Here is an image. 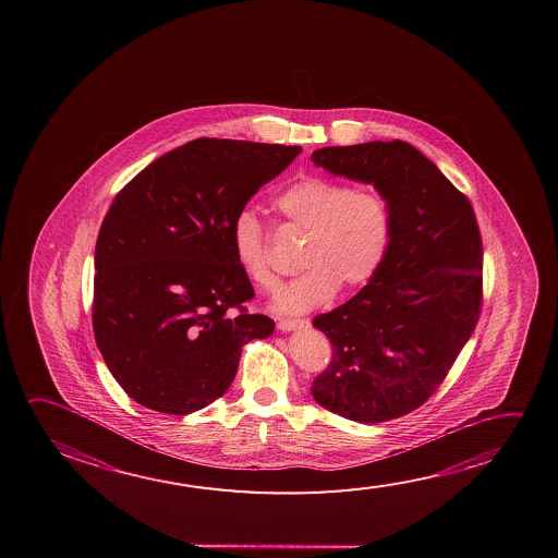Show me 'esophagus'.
Wrapping results in <instances>:
<instances>
[{"label": "esophagus", "instance_id": "obj_1", "mask_svg": "<svg viewBox=\"0 0 558 558\" xmlns=\"http://www.w3.org/2000/svg\"><path fill=\"white\" fill-rule=\"evenodd\" d=\"M307 327H310V320L307 319H280V323H278V329L282 330V332L307 329Z\"/></svg>", "mask_w": 558, "mask_h": 558}]
</instances>
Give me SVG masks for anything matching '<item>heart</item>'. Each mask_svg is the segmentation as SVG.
Returning <instances> with one entry per match:
<instances>
[{
    "label": "heart",
    "instance_id": "heart-1",
    "mask_svg": "<svg viewBox=\"0 0 558 558\" xmlns=\"http://www.w3.org/2000/svg\"><path fill=\"white\" fill-rule=\"evenodd\" d=\"M272 210L305 231L300 266L305 268L276 293V311L305 313L337 293L369 282L384 265L393 239V210L384 192L352 189L319 174H307L276 194ZM231 245L241 272L260 290L275 288L266 231L253 211H241L231 228Z\"/></svg>",
    "mask_w": 558,
    "mask_h": 558
}]
</instances>
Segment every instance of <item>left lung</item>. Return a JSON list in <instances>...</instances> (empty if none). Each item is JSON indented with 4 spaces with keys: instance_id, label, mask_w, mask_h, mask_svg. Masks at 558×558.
Returning a JSON list of instances; mask_svg holds the SVG:
<instances>
[{
    "instance_id": "8db88e82",
    "label": "left lung",
    "mask_w": 558,
    "mask_h": 558,
    "mask_svg": "<svg viewBox=\"0 0 558 558\" xmlns=\"http://www.w3.org/2000/svg\"><path fill=\"white\" fill-rule=\"evenodd\" d=\"M311 161L384 192L393 239L379 272L313 327L332 344L311 395L364 424L428 401L473 335L483 303V241L475 211L428 157L407 142L323 147Z\"/></svg>"
}]
</instances>
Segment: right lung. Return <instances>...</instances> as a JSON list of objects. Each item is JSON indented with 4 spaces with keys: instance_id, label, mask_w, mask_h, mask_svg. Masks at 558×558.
Wrapping results in <instances>:
<instances>
[{
    "instance_id": "1",
    "label": "right lung",
    "mask_w": 558,
    "mask_h": 558,
    "mask_svg": "<svg viewBox=\"0 0 558 558\" xmlns=\"http://www.w3.org/2000/svg\"><path fill=\"white\" fill-rule=\"evenodd\" d=\"M300 146L198 137L147 165L117 194L95 247L93 330L137 404L191 414L228 391L241 348L275 320L251 315L231 228Z\"/></svg>"
}]
</instances>
